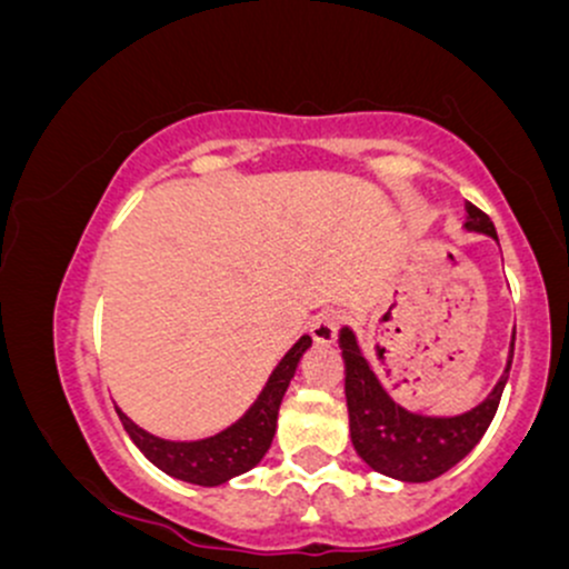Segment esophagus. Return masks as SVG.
<instances>
[{
  "instance_id": "34e87169",
  "label": "esophagus",
  "mask_w": 569,
  "mask_h": 569,
  "mask_svg": "<svg viewBox=\"0 0 569 569\" xmlns=\"http://www.w3.org/2000/svg\"><path fill=\"white\" fill-rule=\"evenodd\" d=\"M339 326H342V316H339V310H323L310 321V335L316 342L331 345L339 335Z\"/></svg>"
}]
</instances>
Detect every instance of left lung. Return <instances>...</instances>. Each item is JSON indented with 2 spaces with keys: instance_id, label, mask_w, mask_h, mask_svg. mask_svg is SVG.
Instances as JSON below:
<instances>
[{
  "instance_id": "8db88e82",
  "label": "left lung",
  "mask_w": 569,
  "mask_h": 569,
  "mask_svg": "<svg viewBox=\"0 0 569 569\" xmlns=\"http://www.w3.org/2000/svg\"><path fill=\"white\" fill-rule=\"evenodd\" d=\"M466 211L468 230L485 232L498 240L492 219L481 208L466 202ZM339 348L345 358V398H348L350 411L352 447L377 473L398 481H415V485L439 479L481 441L500 407L502 388H506L508 369L513 361L511 342L506 375L479 407L457 417H426L398 407L393 398L385 393L367 358L358 350L350 329H342L339 335Z\"/></svg>"
}]
</instances>
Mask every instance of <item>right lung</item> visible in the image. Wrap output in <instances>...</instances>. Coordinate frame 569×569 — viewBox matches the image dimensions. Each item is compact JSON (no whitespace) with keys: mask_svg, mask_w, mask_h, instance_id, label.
I'll list each match as a JSON object with an SVG mask.
<instances>
[{"mask_svg":"<svg viewBox=\"0 0 569 569\" xmlns=\"http://www.w3.org/2000/svg\"><path fill=\"white\" fill-rule=\"evenodd\" d=\"M312 339L302 337L293 348L286 352L283 361L278 363L276 371L267 380L264 390L259 393L253 407L240 417L234 426H230L211 439L200 441H166L158 436L141 430L136 422H130L120 409L122 428L133 439L136 447L141 449L147 460H152L160 471H166L173 479L189 481L198 487H219L234 476L251 471L270 449L272 436L278 428V409L283 401L286 388H289L293 371H297L299 358L310 348Z\"/></svg>","mask_w":569,"mask_h":569,"instance_id":"1","label":"right lung"}]
</instances>
